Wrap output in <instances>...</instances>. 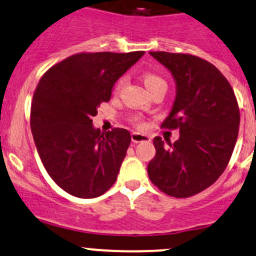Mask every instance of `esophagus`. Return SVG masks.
I'll return each mask as SVG.
<instances>
[{"mask_svg":"<svg viewBox=\"0 0 256 256\" xmlns=\"http://www.w3.org/2000/svg\"><path fill=\"white\" fill-rule=\"evenodd\" d=\"M150 138L146 136V134L138 133V132H133L132 133V142L133 143H140V142H149Z\"/></svg>","mask_w":256,"mask_h":256,"instance_id":"esophagus-1","label":"esophagus"}]
</instances>
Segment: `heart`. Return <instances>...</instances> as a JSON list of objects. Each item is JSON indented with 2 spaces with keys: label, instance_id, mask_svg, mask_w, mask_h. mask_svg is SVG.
<instances>
[{
  "label": "heart",
  "instance_id": "b5f03b06",
  "mask_svg": "<svg viewBox=\"0 0 256 256\" xmlns=\"http://www.w3.org/2000/svg\"><path fill=\"white\" fill-rule=\"evenodd\" d=\"M143 81H144V84H146L148 90L154 88V86L158 85V84H165V81L162 80L160 76L155 75V74H146V75L143 76ZM122 82H123L122 80L118 82V86H117L118 88H120V86L122 85Z\"/></svg>",
  "mask_w": 256,
  "mask_h": 256
}]
</instances>
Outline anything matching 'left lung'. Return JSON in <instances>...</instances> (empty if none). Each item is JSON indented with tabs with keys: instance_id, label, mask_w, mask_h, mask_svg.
Here are the masks:
<instances>
[{
	"instance_id": "left-lung-1",
	"label": "left lung",
	"mask_w": 256,
	"mask_h": 256,
	"mask_svg": "<svg viewBox=\"0 0 256 256\" xmlns=\"http://www.w3.org/2000/svg\"><path fill=\"white\" fill-rule=\"evenodd\" d=\"M172 75L175 101L164 128H178L174 144L154 138L156 150L148 164L152 182L168 196L190 197L218 180L228 165L236 138L239 114L233 88L220 70L190 54L150 52Z\"/></svg>"
}]
</instances>
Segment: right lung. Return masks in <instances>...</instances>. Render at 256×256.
<instances>
[{
	"instance_id": "add662e5",
	"label": "right lung",
	"mask_w": 256,
	"mask_h": 256,
	"mask_svg": "<svg viewBox=\"0 0 256 256\" xmlns=\"http://www.w3.org/2000/svg\"><path fill=\"white\" fill-rule=\"evenodd\" d=\"M144 54L81 52L50 68L39 81L32 134L50 178L68 194L94 198L117 180L130 133L123 128L102 133L92 118L110 101L116 81Z\"/></svg>"
}]
</instances>
